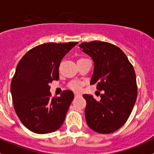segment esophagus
Here are the masks:
<instances>
[{"instance_id":"obj_1","label":"esophagus","mask_w":154,"mask_h":154,"mask_svg":"<svg viewBox=\"0 0 154 154\" xmlns=\"http://www.w3.org/2000/svg\"><path fill=\"white\" fill-rule=\"evenodd\" d=\"M74 96H75V97H80V94H79V93H74Z\"/></svg>"}]
</instances>
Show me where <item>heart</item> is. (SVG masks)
Masks as SVG:
<instances>
[{"instance_id": "b5f03b06", "label": "heart", "mask_w": 154, "mask_h": 154, "mask_svg": "<svg viewBox=\"0 0 154 154\" xmlns=\"http://www.w3.org/2000/svg\"><path fill=\"white\" fill-rule=\"evenodd\" d=\"M81 87H82V83L80 82V81H77V80L72 81V82L69 84V87H70V89L77 91H80V90H81Z\"/></svg>"}]
</instances>
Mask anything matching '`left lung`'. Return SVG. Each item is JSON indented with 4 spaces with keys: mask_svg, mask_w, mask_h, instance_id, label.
Wrapping results in <instances>:
<instances>
[{
    "mask_svg": "<svg viewBox=\"0 0 154 154\" xmlns=\"http://www.w3.org/2000/svg\"><path fill=\"white\" fill-rule=\"evenodd\" d=\"M80 47L94 62L91 84L104 91L99 101L92 95H83L87 101L86 121L93 131L111 134L125 124L135 104V71L123 51L113 44L95 41L81 43Z\"/></svg>",
    "mask_w": 154,
    "mask_h": 154,
    "instance_id": "left-lung-1",
    "label": "left lung"
}]
</instances>
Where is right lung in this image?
Returning a JSON list of instances; mask_svg holds the SVG:
<instances>
[{
	"mask_svg": "<svg viewBox=\"0 0 154 154\" xmlns=\"http://www.w3.org/2000/svg\"><path fill=\"white\" fill-rule=\"evenodd\" d=\"M77 44H41L27 51L19 61L11 92L17 117L30 131L49 134L63 124L74 93L66 90L60 97H51L49 84L59 79L60 61Z\"/></svg>",
	"mask_w": 154,
	"mask_h": 154,
	"instance_id": "1",
	"label": "right lung"
}]
</instances>
